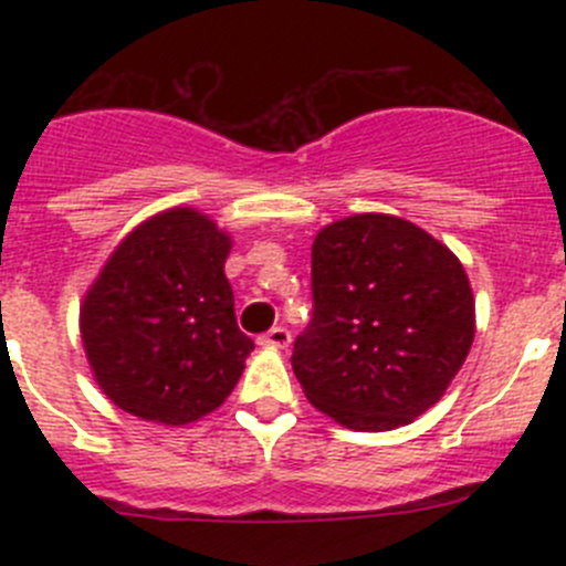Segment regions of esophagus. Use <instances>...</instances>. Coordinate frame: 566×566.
<instances>
[{
	"label": "esophagus",
	"mask_w": 566,
	"mask_h": 566,
	"mask_svg": "<svg viewBox=\"0 0 566 566\" xmlns=\"http://www.w3.org/2000/svg\"><path fill=\"white\" fill-rule=\"evenodd\" d=\"M260 345L273 347V350H287V347H290V331L284 328V325H276V328H271L265 336H262Z\"/></svg>",
	"instance_id": "1"
}]
</instances>
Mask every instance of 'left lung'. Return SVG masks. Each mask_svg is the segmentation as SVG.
I'll return each mask as SVG.
<instances>
[{
  "label": "left lung",
  "instance_id": "8db88e82",
  "mask_svg": "<svg viewBox=\"0 0 566 566\" xmlns=\"http://www.w3.org/2000/svg\"><path fill=\"white\" fill-rule=\"evenodd\" d=\"M312 295L293 373L319 413L356 432L397 430L430 410L476 334L462 262L399 216L325 224L312 243Z\"/></svg>",
  "mask_w": 566,
  "mask_h": 566
}]
</instances>
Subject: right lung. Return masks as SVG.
<instances>
[{"label":"right lung","instance_id":"obj_1","mask_svg":"<svg viewBox=\"0 0 566 566\" xmlns=\"http://www.w3.org/2000/svg\"><path fill=\"white\" fill-rule=\"evenodd\" d=\"M230 232L197 208L150 216L84 293L78 328L101 391L130 416L182 427L213 413L254 342L224 273Z\"/></svg>","mask_w":566,"mask_h":566}]
</instances>
